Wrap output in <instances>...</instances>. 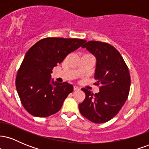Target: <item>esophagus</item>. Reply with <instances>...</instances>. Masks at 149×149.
I'll list each match as a JSON object with an SVG mask.
<instances>
[{"label": "esophagus", "mask_w": 149, "mask_h": 149, "mask_svg": "<svg viewBox=\"0 0 149 149\" xmlns=\"http://www.w3.org/2000/svg\"><path fill=\"white\" fill-rule=\"evenodd\" d=\"M80 90L79 87H78V86L73 87V90H75V91H76V90Z\"/></svg>", "instance_id": "obj_1"}]
</instances>
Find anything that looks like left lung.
Instances as JSON below:
<instances>
[{"label":"left lung","instance_id":"1","mask_svg":"<svg viewBox=\"0 0 149 149\" xmlns=\"http://www.w3.org/2000/svg\"><path fill=\"white\" fill-rule=\"evenodd\" d=\"M97 59L95 78L100 92L94 95L85 88V99L79 104L80 113L95 123H104L118 114L129 95L130 76L123 58L113 46L90 40L82 46Z\"/></svg>","mask_w":149,"mask_h":149}]
</instances>
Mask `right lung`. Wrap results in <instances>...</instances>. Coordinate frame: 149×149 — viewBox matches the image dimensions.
Returning <instances> with one entry per match:
<instances>
[{
	"instance_id": "right-lung-1",
	"label": "right lung",
	"mask_w": 149,
	"mask_h": 149,
	"mask_svg": "<svg viewBox=\"0 0 149 149\" xmlns=\"http://www.w3.org/2000/svg\"><path fill=\"white\" fill-rule=\"evenodd\" d=\"M85 42L78 38H45L27 51L15 84L22 105L30 114L45 118L60 110L73 87L67 82L52 80L51 83L52 69Z\"/></svg>"
}]
</instances>
